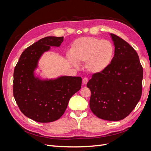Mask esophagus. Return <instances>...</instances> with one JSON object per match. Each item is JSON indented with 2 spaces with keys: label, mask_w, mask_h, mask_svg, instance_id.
Listing matches in <instances>:
<instances>
[{
  "label": "esophagus",
  "mask_w": 151,
  "mask_h": 151,
  "mask_svg": "<svg viewBox=\"0 0 151 151\" xmlns=\"http://www.w3.org/2000/svg\"><path fill=\"white\" fill-rule=\"evenodd\" d=\"M88 79L87 78V77H84V78L83 79V83L84 84H86L87 83H88Z\"/></svg>",
  "instance_id": "esophagus-1"
}]
</instances>
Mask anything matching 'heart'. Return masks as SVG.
Instances as JSON below:
<instances>
[{"mask_svg":"<svg viewBox=\"0 0 151 151\" xmlns=\"http://www.w3.org/2000/svg\"><path fill=\"white\" fill-rule=\"evenodd\" d=\"M113 45L108 40L95 37H81L72 44L70 58L74 64L86 62L87 70L100 73L110 65L114 55Z\"/></svg>","mask_w":151,"mask_h":151,"instance_id":"heart-1","label":"heart"}]
</instances>
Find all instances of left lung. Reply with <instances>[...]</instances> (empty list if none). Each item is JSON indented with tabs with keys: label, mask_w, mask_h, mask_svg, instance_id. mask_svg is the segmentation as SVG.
<instances>
[{
	"label": "left lung",
	"mask_w": 151,
	"mask_h": 151,
	"mask_svg": "<svg viewBox=\"0 0 151 151\" xmlns=\"http://www.w3.org/2000/svg\"><path fill=\"white\" fill-rule=\"evenodd\" d=\"M115 55L106 69L87 84L91 110L105 120L119 121L133 111L141 98L143 68L137 53L124 40L111 34Z\"/></svg>",
	"instance_id": "1"
}]
</instances>
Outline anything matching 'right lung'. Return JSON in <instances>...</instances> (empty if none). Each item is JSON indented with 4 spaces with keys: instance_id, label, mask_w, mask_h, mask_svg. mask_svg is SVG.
<instances>
[{
    "instance_id": "add662e5",
    "label": "right lung",
    "mask_w": 151,
    "mask_h": 151,
    "mask_svg": "<svg viewBox=\"0 0 151 151\" xmlns=\"http://www.w3.org/2000/svg\"><path fill=\"white\" fill-rule=\"evenodd\" d=\"M63 36H47L31 45L22 53L14 71L13 95L24 115L35 122L48 123L64 113L70 98L81 88V77L63 76L41 81L33 71L43 52L50 46L59 47Z\"/></svg>"
}]
</instances>
